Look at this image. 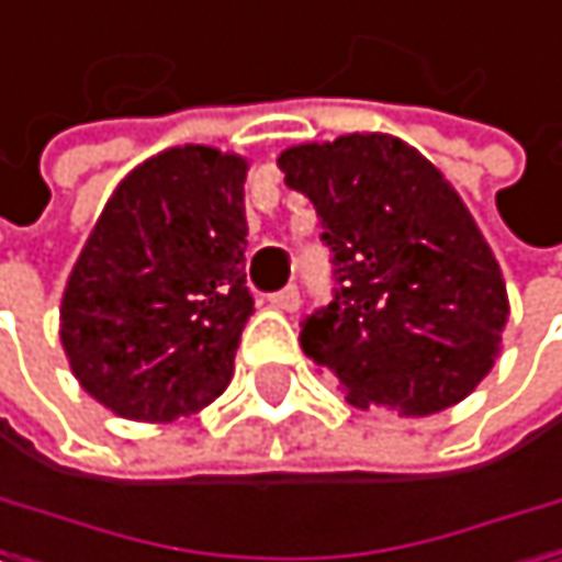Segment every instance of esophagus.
Listing matches in <instances>:
<instances>
[{
	"label": "esophagus",
	"instance_id": "obj_1",
	"mask_svg": "<svg viewBox=\"0 0 562 562\" xmlns=\"http://www.w3.org/2000/svg\"><path fill=\"white\" fill-rule=\"evenodd\" d=\"M271 304L278 307V312H297V307H301V294H297L294 284H288L278 294H271Z\"/></svg>",
	"mask_w": 562,
	"mask_h": 562
}]
</instances>
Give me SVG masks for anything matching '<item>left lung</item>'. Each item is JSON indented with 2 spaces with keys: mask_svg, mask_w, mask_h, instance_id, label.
<instances>
[{
  "mask_svg": "<svg viewBox=\"0 0 562 562\" xmlns=\"http://www.w3.org/2000/svg\"><path fill=\"white\" fill-rule=\"evenodd\" d=\"M322 217L335 297L301 348L355 408L432 415L499 358L509 318L493 247L442 170L389 133H345L278 157Z\"/></svg>",
  "mask_w": 562,
  "mask_h": 562,
  "instance_id": "obj_1",
  "label": "left lung"
}]
</instances>
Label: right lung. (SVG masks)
Instances as JSON below:
<instances>
[{"mask_svg":"<svg viewBox=\"0 0 562 562\" xmlns=\"http://www.w3.org/2000/svg\"><path fill=\"white\" fill-rule=\"evenodd\" d=\"M247 157L204 144L133 167L82 244L59 341L82 392L120 418L170 423L211 405L255 315L244 284Z\"/></svg>","mask_w":562,"mask_h":562,"instance_id":"obj_1","label":"right lung"}]
</instances>
